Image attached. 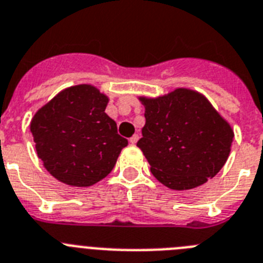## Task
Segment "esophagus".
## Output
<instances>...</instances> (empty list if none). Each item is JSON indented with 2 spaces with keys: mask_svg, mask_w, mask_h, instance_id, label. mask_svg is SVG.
<instances>
[{
  "mask_svg": "<svg viewBox=\"0 0 263 263\" xmlns=\"http://www.w3.org/2000/svg\"><path fill=\"white\" fill-rule=\"evenodd\" d=\"M138 140H139V135H134V136L129 139V143H131V144H136V143H138Z\"/></svg>",
  "mask_w": 263,
  "mask_h": 263,
  "instance_id": "34e87169",
  "label": "esophagus"
}]
</instances>
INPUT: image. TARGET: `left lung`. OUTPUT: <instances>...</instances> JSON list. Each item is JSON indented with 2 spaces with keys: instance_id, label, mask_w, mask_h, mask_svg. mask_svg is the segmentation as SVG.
<instances>
[{
  "instance_id": "8db88e82",
  "label": "left lung",
  "mask_w": 263,
  "mask_h": 263,
  "mask_svg": "<svg viewBox=\"0 0 263 263\" xmlns=\"http://www.w3.org/2000/svg\"><path fill=\"white\" fill-rule=\"evenodd\" d=\"M139 100L145 109V124L136 145L163 185L188 191L220 172L229 157L234 132L202 93L179 87Z\"/></svg>"
}]
</instances>
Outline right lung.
Listing matches in <instances>:
<instances>
[{"label":"right lung","mask_w":263,"mask_h":263,"mask_svg":"<svg viewBox=\"0 0 263 263\" xmlns=\"http://www.w3.org/2000/svg\"><path fill=\"white\" fill-rule=\"evenodd\" d=\"M108 97L92 84L58 92L30 122L36 155L47 172L71 186H91L108 175L128 141L104 109Z\"/></svg>","instance_id":"right-lung-1"}]
</instances>
